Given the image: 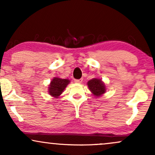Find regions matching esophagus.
<instances>
[{"label": "esophagus", "instance_id": "1", "mask_svg": "<svg viewBox=\"0 0 155 155\" xmlns=\"http://www.w3.org/2000/svg\"><path fill=\"white\" fill-rule=\"evenodd\" d=\"M74 81H75V82L77 83V84H81V82H82V79H76Z\"/></svg>", "mask_w": 155, "mask_h": 155}]
</instances>
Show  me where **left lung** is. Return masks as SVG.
Wrapping results in <instances>:
<instances>
[{
    "label": "left lung",
    "instance_id": "1",
    "mask_svg": "<svg viewBox=\"0 0 155 155\" xmlns=\"http://www.w3.org/2000/svg\"><path fill=\"white\" fill-rule=\"evenodd\" d=\"M87 87L94 96L98 97L102 96L106 92V86L101 79L93 78L88 81Z\"/></svg>",
    "mask_w": 155,
    "mask_h": 155
}]
</instances>
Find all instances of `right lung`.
I'll list each match as a JSON object with an SVG mask.
<instances>
[{"label":"right lung","mask_w":155,"mask_h":155,"mask_svg":"<svg viewBox=\"0 0 155 155\" xmlns=\"http://www.w3.org/2000/svg\"><path fill=\"white\" fill-rule=\"evenodd\" d=\"M70 82L71 81L68 79L54 77L49 84V87H48L49 95H50L54 98H58Z\"/></svg>","instance_id":"obj_1"}]
</instances>
